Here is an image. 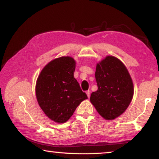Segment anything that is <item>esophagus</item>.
Segmentation results:
<instances>
[{"mask_svg": "<svg viewBox=\"0 0 159 159\" xmlns=\"http://www.w3.org/2000/svg\"><path fill=\"white\" fill-rule=\"evenodd\" d=\"M86 94H87V96H88V98H90V90H88V91H86Z\"/></svg>", "mask_w": 159, "mask_h": 159, "instance_id": "obj_1", "label": "esophagus"}]
</instances>
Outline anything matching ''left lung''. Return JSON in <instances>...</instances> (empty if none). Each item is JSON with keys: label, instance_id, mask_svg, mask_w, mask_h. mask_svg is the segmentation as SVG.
Returning a JSON list of instances; mask_svg holds the SVG:
<instances>
[{"label": "left lung", "instance_id": "1", "mask_svg": "<svg viewBox=\"0 0 159 159\" xmlns=\"http://www.w3.org/2000/svg\"><path fill=\"white\" fill-rule=\"evenodd\" d=\"M95 79L98 89L91 94V103L105 119H114L125 111L133 99L130 74L118 59L107 56L97 64Z\"/></svg>", "mask_w": 159, "mask_h": 159}]
</instances>
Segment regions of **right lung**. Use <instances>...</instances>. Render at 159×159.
Returning a JSON list of instances; mask_svg holds the SVG:
<instances>
[{
	"label": "right lung",
	"mask_w": 159,
	"mask_h": 159,
	"mask_svg": "<svg viewBox=\"0 0 159 159\" xmlns=\"http://www.w3.org/2000/svg\"><path fill=\"white\" fill-rule=\"evenodd\" d=\"M76 61L71 57H61L45 66L37 79L38 102L47 116L63 123L73 115L80 102L88 99L74 76Z\"/></svg>",
	"instance_id": "obj_1"
}]
</instances>
